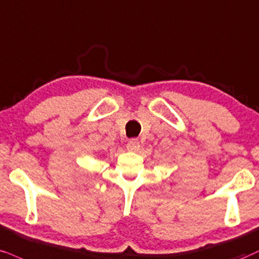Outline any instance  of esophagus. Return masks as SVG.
Masks as SVG:
<instances>
[{"instance_id": "obj_1", "label": "esophagus", "mask_w": 259, "mask_h": 259, "mask_svg": "<svg viewBox=\"0 0 259 259\" xmlns=\"http://www.w3.org/2000/svg\"><path fill=\"white\" fill-rule=\"evenodd\" d=\"M126 148H127V151H130V152H136L140 148V141L138 139L129 140L126 143Z\"/></svg>"}]
</instances>
